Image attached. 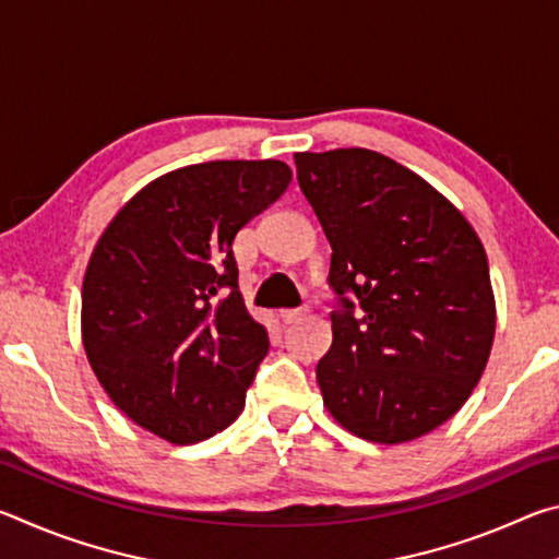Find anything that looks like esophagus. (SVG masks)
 I'll return each mask as SVG.
<instances>
[{
	"label": "esophagus",
	"instance_id": "34e87169",
	"mask_svg": "<svg viewBox=\"0 0 559 559\" xmlns=\"http://www.w3.org/2000/svg\"><path fill=\"white\" fill-rule=\"evenodd\" d=\"M306 313H308V306H302V308L283 310V313H281V318H283V323H298V320H302V318H306Z\"/></svg>",
	"mask_w": 559,
	"mask_h": 559
}]
</instances>
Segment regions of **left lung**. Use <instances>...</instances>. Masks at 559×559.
I'll return each instance as SVG.
<instances>
[{"instance_id": "left-lung-1", "label": "left lung", "mask_w": 559, "mask_h": 559, "mask_svg": "<svg viewBox=\"0 0 559 559\" xmlns=\"http://www.w3.org/2000/svg\"><path fill=\"white\" fill-rule=\"evenodd\" d=\"M333 249V345L318 362L328 412L374 443L419 439L486 370L496 300L484 243L456 206L374 150L296 155Z\"/></svg>"}]
</instances>
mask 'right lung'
Listing matches in <instances>:
<instances>
[{
  "instance_id": "obj_1",
  "label": "right lung",
  "mask_w": 559,
  "mask_h": 559,
  "mask_svg": "<svg viewBox=\"0 0 559 559\" xmlns=\"http://www.w3.org/2000/svg\"><path fill=\"white\" fill-rule=\"evenodd\" d=\"M290 177L278 159L189 165L140 189L103 231L83 276V347L138 427L194 443L241 414L269 333L243 306L231 243Z\"/></svg>"
}]
</instances>
